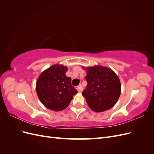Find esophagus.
<instances>
[{"label": "esophagus", "mask_w": 154, "mask_h": 154, "mask_svg": "<svg viewBox=\"0 0 154 154\" xmlns=\"http://www.w3.org/2000/svg\"><path fill=\"white\" fill-rule=\"evenodd\" d=\"M83 89V86H82V85H78V86L76 87V90H77L78 92H82Z\"/></svg>", "instance_id": "34e87169"}]
</instances>
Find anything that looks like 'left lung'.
Returning a JSON list of instances; mask_svg holds the SVG:
<instances>
[{
  "instance_id": "left-lung-1",
  "label": "left lung",
  "mask_w": 154,
  "mask_h": 154,
  "mask_svg": "<svg viewBox=\"0 0 154 154\" xmlns=\"http://www.w3.org/2000/svg\"><path fill=\"white\" fill-rule=\"evenodd\" d=\"M87 85L83 91L88 106L96 112L109 110L118 101L121 83L112 70L103 66L86 67Z\"/></svg>"
}]
</instances>
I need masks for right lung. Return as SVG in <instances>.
<instances>
[{
	"mask_svg": "<svg viewBox=\"0 0 154 154\" xmlns=\"http://www.w3.org/2000/svg\"><path fill=\"white\" fill-rule=\"evenodd\" d=\"M67 70L62 65H54L45 70L38 77L36 91L46 108L54 111L66 109L78 92L71 85V78L66 75Z\"/></svg>",
	"mask_w": 154,
	"mask_h": 154,
	"instance_id": "obj_1",
	"label": "right lung"
}]
</instances>
